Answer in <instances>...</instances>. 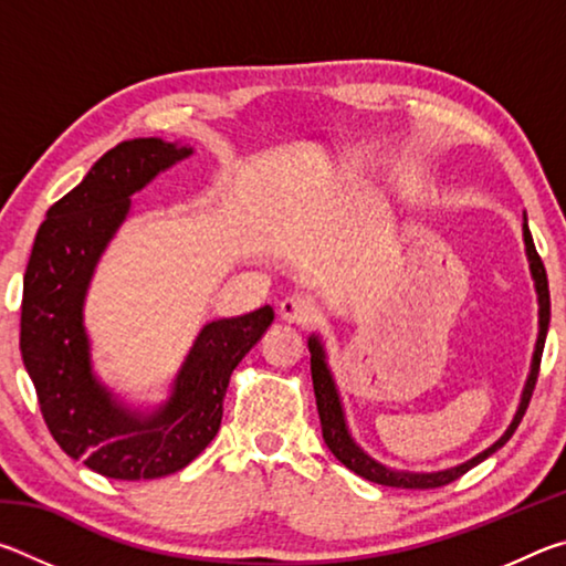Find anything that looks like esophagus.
I'll return each mask as SVG.
<instances>
[{"mask_svg": "<svg viewBox=\"0 0 566 566\" xmlns=\"http://www.w3.org/2000/svg\"><path fill=\"white\" fill-rule=\"evenodd\" d=\"M280 317L286 324H306L310 322V306H306L302 300H296V296H286V300L280 302Z\"/></svg>", "mask_w": 566, "mask_h": 566, "instance_id": "1", "label": "esophagus"}]
</instances>
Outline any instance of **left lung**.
<instances>
[{
    "mask_svg": "<svg viewBox=\"0 0 566 566\" xmlns=\"http://www.w3.org/2000/svg\"><path fill=\"white\" fill-rule=\"evenodd\" d=\"M522 237H524V252H526V262H530V274H532L534 292H536V304H539V334H536L530 375H526L520 405H516L514 417L510 421V427L504 429V434L496 439L492 447H486L484 452H479L476 457L467 459V462H462V464L442 469V472H405V469H391L387 464H381L375 457H369L367 452H364L349 429L347 411H344V401L339 395L337 379H334V371L329 367V354H327V347H324V339L317 332L310 334L306 344H310V352H312V381H314V397H317V409H319V421H322V437H324V442H327L329 452L337 457L344 467L352 469L354 474H359L364 479H369V482L381 484V486H399V490H434V486H444L449 482H454V479L467 474L469 469L476 467L479 462H484L486 457H492L496 449L510 442L514 429L520 427L526 407H530L534 381H536V375H539L544 339H547V329H549L547 272H544V264L534 249L530 224H526V214H524V224H522Z\"/></svg>",
    "mask_w": 566,
    "mask_h": 566,
    "instance_id": "obj_1",
    "label": "left lung"
}]
</instances>
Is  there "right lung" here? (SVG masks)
<instances>
[{
	"label": "right lung",
	"instance_id": "1",
	"mask_svg": "<svg viewBox=\"0 0 566 566\" xmlns=\"http://www.w3.org/2000/svg\"><path fill=\"white\" fill-rule=\"evenodd\" d=\"M191 155L159 137L109 149L50 207L27 264L19 349L44 421L66 454L109 479H159L202 454L222 424L229 377L274 322L270 304L207 322L155 407L132 405L94 371L84 304L102 254L127 222L132 197Z\"/></svg>",
	"mask_w": 566,
	"mask_h": 566
}]
</instances>
